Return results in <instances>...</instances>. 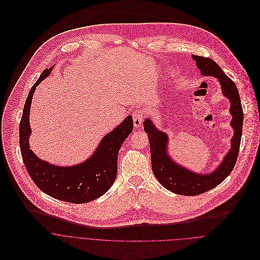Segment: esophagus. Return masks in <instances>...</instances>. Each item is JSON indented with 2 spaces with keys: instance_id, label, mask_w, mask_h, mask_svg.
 <instances>
[{
  "instance_id": "obj_1",
  "label": "esophagus",
  "mask_w": 260,
  "mask_h": 260,
  "mask_svg": "<svg viewBox=\"0 0 260 260\" xmlns=\"http://www.w3.org/2000/svg\"><path fill=\"white\" fill-rule=\"evenodd\" d=\"M143 119H144V115H143L142 111L137 110L133 113V122H134V126L136 128H139L142 125Z\"/></svg>"
}]
</instances>
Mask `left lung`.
Returning <instances> with one entry per match:
<instances>
[{
	"instance_id": "left-lung-1",
	"label": "left lung",
	"mask_w": 260,
	"mask_h": 260,
	"mask_svg": "<svg viewBox=\"0 0 260 260\" xmlns=\"http://www.w3.org/2000/svg\"><path fill=\"white\" fill-rule=\"evenodd\" d=\"M191 57L202 76L214 77L218 80L223 96L230 100L231 126L234 129V136L231 139V148L221 163L211 173L202 174L176 163L168 152V135L155 127L151 119L146 118L144 120L143 127L148 135L153 175L165 188L181 196H197L208 191L220 184L231 174L238 158L244 120L241 99L236 84L211 58L197 55H191Z\"/></svg>"
}]
</instances>
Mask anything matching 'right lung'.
I'll return each mask as SVG.
<instances>
[{
  "instance_id": "obj_1",
  "label": "right lung",
  "mask_w": 260,
  "mask_h": 260,
  "mask_svg": "<svg viewBox=\"0 0 260 260\" xmlns=\"http://www.w3.org/2000/svg\"><path fill=\"white\" fill-rule=\"evenodd\" d=\"M54 66L46 69L31 87L19 125V145L25 168L37 186L57 200L84 204L105 194L113 185L118 171L119 150L133 130L132 116L108 133L98 143L91 157L74 166H57L41 160L29 148V112L36 87L46 79Z\"/></svg>"
}]
</instances>
